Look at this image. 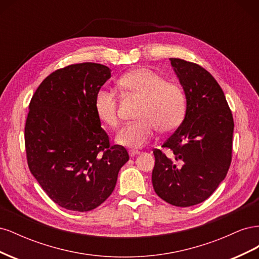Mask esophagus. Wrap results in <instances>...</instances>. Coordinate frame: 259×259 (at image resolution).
I'll return each mask as SVG.
<instances>
[{"mask_svg": "<svg viewBox=\"0 0 259 259\" xmlns=\"http://www.w3.org/2000/svg\"><path fill=\"white\" fill-rule=\"evenodd\" d=\"M128 153H130V156H131V158H133V156H135V155L139 154V151H136V150H130V151H128Z\"/></svg>", "mask_w": 259, "mask_h": 259, "instance_id": "esophagus-1", "label": "esophagus"}]
</instances>
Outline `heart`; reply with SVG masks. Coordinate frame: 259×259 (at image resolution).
<instances>
[{
    "label": "heart",
    "mask_w": 259,
    "mask_h": 259,
    "mask_svg": "<svg viewBox=\"0 0 259 259\" xmlns=\"http://www.w3.org/2000/svg\"><path fill=\"white\" fill-rule=\"evenodd\" d=\"M117 85L122 92L142 98L139 121L123 127L116 143L138 149L152 140L156 131L166 134L182 123L186 112V95L182 86L168 82L149 68H137L121 76ZM95 111L99 120L111 127L120 124L117 96L113 91L99 90L95 97Z\"/></svg>",
    "instance_id": "b5f03b06"
}]
</instances>
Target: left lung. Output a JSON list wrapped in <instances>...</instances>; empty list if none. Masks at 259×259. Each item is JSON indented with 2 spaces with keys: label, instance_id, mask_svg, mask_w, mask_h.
<instances>
[{
  "label": "left lung",
  "instance_id": "1",
  "mask_svg": "<svg viewBox=\"0 0 259 259\" xmlns=\"http://www.w3.org/2000/svg\"><path fill=\"white\" fill-rule=\"evenodd\" d=\"M187 99L182 124L163 143L167 156L154 149L152 185L171 205L187 207L205 201L225 179L232 159L233 117L221 86L206 70L169 58Z\"/></svg>",
  "mask_w": 259,
  "mask_h": 259
}]
</instances>
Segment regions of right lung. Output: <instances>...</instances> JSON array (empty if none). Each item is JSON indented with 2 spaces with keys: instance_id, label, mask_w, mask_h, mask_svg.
<instances>
[{
  "instance_id": "obj_1",
  "label": "right lung",
  "mask_w": 259,
  "mask_h": 259,
  "mask_svg": "<svg viewBox=\"0 0 259 259\" xmlns=\"http://www.w3.org/2000/svg\"><path fill=\"white\" fill-rule=\"evenodd\" d=\"M111 70L95 62L70 65L45 77L31 98L25 126L28 166L49 197L69 210L89 211L114 189L130 159L111 146L95 97Z\"/></svg>"
}]
</instances>
